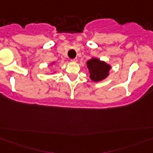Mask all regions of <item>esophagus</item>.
Returning <instances> with one entry per match:
<instances>
[{"label": "esophagus", "instance_id": "34e87169", "mask_svg": "<svg viewBox=\"0 0 153 153\" xmlns=\"http://www.w3.org/2000/svg\"><path fill=\"white\" fill-rule=\"evenodd\" d=\"M71 61H72V62H74V63H75V62H77V61H78V59H77V58H74V59H72V60H71Z\"/></svg>", "mask_w": 153, "mask_h": 153}]
</instances>
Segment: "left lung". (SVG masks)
Here are the masks:
<instances>
[{
    "label": "left lung",
    "instance_id": "1",
    "mask_svg": "<svg viewBox=\"0 0 153 153\" xmlns=\"http://www.w3.org/2000/svg\"><path fill=\"white\" fill-rule=\"evenodd\" d=\"M87 66L90 72V78L95 82L101 81L109 75L111 66L105 62L97 58H92L87 62Z\"/></svg>",
    "mask_w": 153,
    "mask_h": 153
}]
</instances>
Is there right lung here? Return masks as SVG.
<instances>
[{
    "label": "right lung",
    "instance_id": "1",
    "mask_svg": "<svg viewBox=\"0 0 153 153\" xmlns=\"http://www.w3.org/2000/svg\"><path fill=\"white\" fill-rule=\"evenodd\" d=\"M53 63H52V64H53Z\"/></svg>",
    "mask_w": 153,
    "mask_h": 153
}]
</instances>
